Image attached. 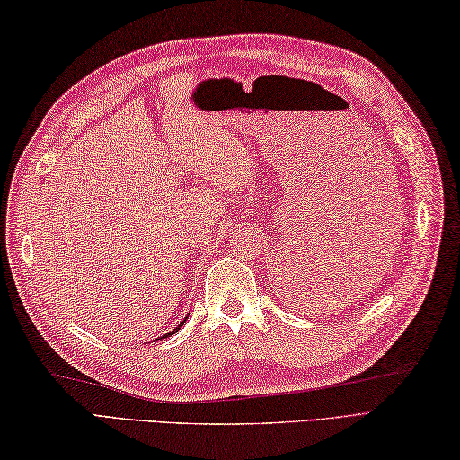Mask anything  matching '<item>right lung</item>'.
Segmentation results:
<instances>
[{
	"instance_id": "right-lung-1",
	"label": "right lung",
	"mask_w": 460,
	"mask_h": 460,
	"mask_svg": "<svg viewBox=\"0 0 460 460\" xmlns=\"http://www.w3.org/2000/svg\"><path fill=\"white\" fill-rule=\"evenodd\" d=\"M183 321H185V319H183ZM183 321H181V323H180V325H177V327L173 329V332H169V333H165V335H164V340H165V337H169V335H173V333H177V332H180V327L183 325Z\"/></svg>"
}]
</instances>
